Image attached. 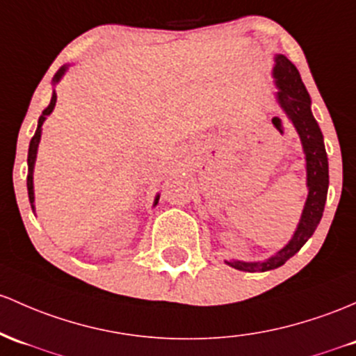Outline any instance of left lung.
Masks as SVG:
<instances>
[{
  "label": "left lung",
  "instance_id": "left-lung-1",
  "mask_svg": "<svg viewBox=\"0 0 356 356\" xmlns=\"http://www.w3.org/2000/svg\"><path fill=\"white\" fill-rule=\"evenodd\" d=\"M273 76L277 79V99L280 106L287 113V116L294 123L296 130L300 136L304 152H306V167H307V187H309V196H307L306 206H304L302 218H300L298 229L294 236L280 252H277L272 259L257 264H247V261H226L238 270L245 272H267L272 268L280 267L286 261L294 257L302 248V245L312 236L314 229L318 228L321 221L324 202H326L327 184H330V175H327V157L324 150L323 134L318 127V121L314 120L311 113V97L307 95V89L300 79L299 70L289 60L287 57H275V69Z\"/></svg>",
  "mask_w": 356,
  "mask_h": 356
}]
</instances>
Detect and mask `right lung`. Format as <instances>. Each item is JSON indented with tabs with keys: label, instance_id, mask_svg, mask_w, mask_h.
I'll return each mask as SVG.
<instances>
[{
	"label": "right lung",
	"instance_id": "1",
	"mask_svg": "<svg viewBox=\"0 0 356 356\" xmlns=\"http://www.w3.org/2000/svg\"><path fill=\"white\" fill-rule=\"evenodd\" d=\"M65 72V67H62L58 72L56 74V83L58 79L62 77V74ZM56 101H57V95L54 92L52 95V99H50L49 106H47L44 111H42V116L38 118V127H37V131H35V135L32 136V140H30V147H29V175H26V187H29V199H30V204H32V209H33V165H35V157H37V148H38V142H40V134H42V124H44L45 121V116L50 115L52 113L54 106H56ZM159 202V197L155 199V204Z\"/></svg>",
	"mask_w": 356,
	"mask_h": 356
}]
</instances>
